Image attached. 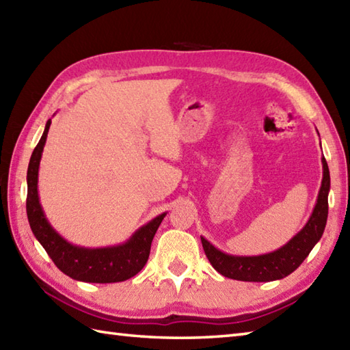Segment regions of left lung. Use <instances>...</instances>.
<instances>
[{
	"label": "left lung",
	"instance_id": "left-lung-1",
	"mask_svg": "<svg viewBox=\"0 0 350 350\" xmlns=\"http://www.w3.org/2000/svg\"><path fill=\"white\" fill-rule=\"evenodd\" d=\"M323 163V180L319 191L317 203L307 226L296 234L284 247L256 257H234L224 254L202 237V243L211 265L221 275L239 281H273L281 280L298 269L321 239L328 219V191H329V168L326 159Z\"/></svg>",
	"mask_w": 350,
	"mask_h": 350
}]
</instances>
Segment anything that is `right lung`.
<instances>
[{"label":"right lung","instance_id":"1","mask_svg":"<svg viewBox=\"0 0 350 350\" xmlns=\"http://www.w3.org/2000/svg\"><path fill=\"white\" fill-rule=\"evenodd\" d=\"M49 126L51 120H48L43 135L34 148L27 173V217L34 236L58 269L73 280L85 282H118L132 278L147 263L153 236L165 213L141 227L128 242L118 247L88 250L73 247L66 242L48 224L37 196V174H39V163Z\"/></svg>","mask_w":350,"mask_h":350}]
</instances>
